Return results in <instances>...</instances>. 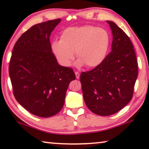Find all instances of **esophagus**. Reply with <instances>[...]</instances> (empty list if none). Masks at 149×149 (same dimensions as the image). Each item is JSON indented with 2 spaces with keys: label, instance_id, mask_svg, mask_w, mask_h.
<instances>
[{
  "label": "esophagus",
  "instance_id": "obj_1",
  "mask_svg": "<svg viewBox=\"0 0 149 149\" xmlns=\"http://www.w3.org/2000/svg\"><path fill=\"white\" fill-rule=\"evenodd\" d=\"M75 77H76L77 79H79V75H80L79 73L78 72H75Z\"/></svg>",
  "mask_w": 149,
  "mask_h": 149
}]
</instances>
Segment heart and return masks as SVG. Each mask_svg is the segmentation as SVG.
<instances>
[{
    "label": "heart",
    "instance_id": "1",
    "mask_svg": "<svg viewBox=\"0 0 149 149\" xmlns=\"http://www.w3.org/2000/svg\"><path fill=\"white\" fill-rule=\"evenodd\" d=\"M110 45L107 30L93 26L72 27L62 33L60 40L54 41L51 50L58 62L69 66L75 55L79 66L95 68L104 61Z\"/></svg>",
    "mask_w": 149,
    "mask_h": 149
}]
</instances>
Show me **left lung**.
Masks as SVG:
<instances>
[{"mask_svg":"<svg viewBox=\"0 0 149 149\" xmlns=\"http://www.w3.org/2000/svg\"><path fill=\"white\" fill-rule=\"evenodd\" d=\"M111 52L101 64L82 72L80 81L85 104L95 114L107 116L125 107L133 95L138 63L129 37L114 22Z\"/></svg>","mask_w":149,"mask_h":149,"instance_id":"8db88e82","label":"left lung"}]
</instances>
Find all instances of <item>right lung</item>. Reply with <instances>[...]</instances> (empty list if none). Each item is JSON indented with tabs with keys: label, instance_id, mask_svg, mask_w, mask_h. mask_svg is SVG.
Instances as JSON below:
<instances>
[{
	"label": "right lung",
	"instance_id": "1",
	"mask_svg": "<svg viewBox=\"0 0 149 149\" xmlns=\"http://www.w3.org/2000/svg\"><path fill=\"white\" fill-rule=\"evenodd\" d=\"M60 18L34 25L14 45L9 64L15 99L32 114L48 118L64 104L70 83L75 79L72 68L58 64L50 35Z\"/></svg>",
	"mask_w": 149,
	"mask_h": 149
}]
</instances>
